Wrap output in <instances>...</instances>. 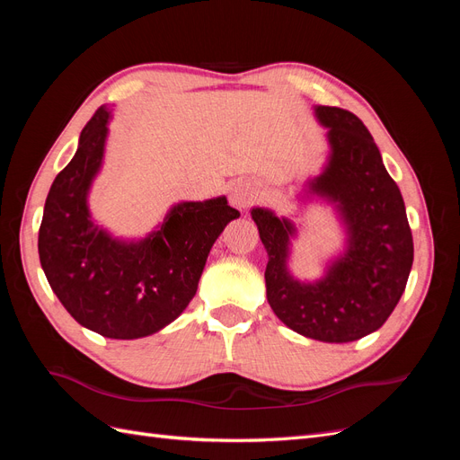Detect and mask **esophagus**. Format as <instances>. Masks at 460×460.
I'll return each mask as SVG.
<instances>
[{"label": "esophagus", "instance_id": "esophagus-1", "mask_svg": "<svg viewBox=\"0 0 460 460\" xmlns=\"http://www.w3.org/2000/svg\"><path fill=\"white\" fill-rule=\"evenodd\" d=\"M257 198V188L249 182V180H242V182L234 184L230 190V203L238 208H245L252 205Z\"/></svg>", "mask_w": 460, "mask_h": 460}]
</instances>
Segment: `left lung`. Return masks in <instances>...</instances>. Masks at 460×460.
<instances>
[{"label":"left lung","instance_id":"1","mask_svg":"<svg viewBox=\"0 0 460 460\" xmlns=\"http://www.w3.org/2000/svg\"><path fill=\"white\" fill-rule=\"evenodd\" d=\"M314 117L328 128L330 155L305 196L336 207L343 253L323 278L301 282L288 270L297 226L262 207L252 208V218L269 253L264 282L274 314L305 338L347 343L376 332L394 313L412 267V234L401 191L363 120L326 105H316Z\"/></svg>","mask_w":460,"mask_h":460}]
</instances>
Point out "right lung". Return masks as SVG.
Listing matches in <instances>:
<instances>
[{
    "instance_id": "obj_1",
    "label": "right lung",
    "mask_w": 460,
    "mask_h": 460,
    "mask_svg": "<svg viewBox=\"0 0 460 460\" xmlns=\"http://www.w3.org/2000/svg\"><path fill=\"white\" fill-rule=\"evenodd\" d=\"M111 109L84 127L78 149L49 188L38 253L53 294L78 324L111 340L146 338L184 313L213 243L240 213L225 196L171 207L142 240L95 225L88 193L103 163Z\"/></svg>"
}]
</instances>
